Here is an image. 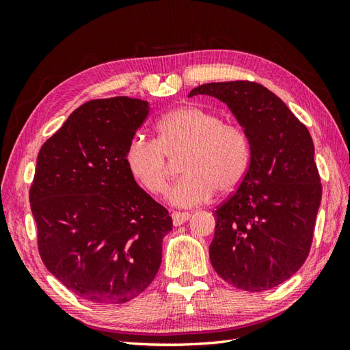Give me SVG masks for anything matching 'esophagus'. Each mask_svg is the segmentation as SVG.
Returning <instances> with one entry per match:
<instances>
[{"mask_svg": "<svg viewBox=\"0 0 350 350\" xmlns=\"http://www.w3.org/2000/svg\"><path fill=\"white\" fill-rule=\"evenodd\" d=\"M191 217V213L188 212H173L171 213V219H173V224L177 226H182L183 222H187Z\"/></svg>", "mask_w": 350, "mask_h": 350, "instance_id": "34e87169", "label": "esophagus"}]
</instances>
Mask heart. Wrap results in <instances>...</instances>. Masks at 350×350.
Returning <instances> with one entry per match:
<instances>
[{
  "label": "heart",
  "instance_id": "obj_1",
  "mask_svg": "<svg viewBox=\"0 0 350 350\" xmlns=\"http://www.w3.org/2000/svg\"><path fill=\"white\" fill-rule=\"evenodd\" d=\"M182 179L167 192L168 204L194 207L215 191L232 192L250 165V143L245 132L221 116L197 107L171 111L156 124V139L133 138L126 147L129 174L153 196L162 194L170 180L168 159L179 158Z\"/></svg>",
  "mask_w": 350,
  "mask_h": 350
}]
</instances>
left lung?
<instances>
[{"label": "left lung", "instance_id": "obj_1", "mask_svg": "<svg viewBox=\"0 0 350 350\" xmlns=\"http://www.w3.org/2000/svg\"><path fill=\"white\" fill-rule=\"evenodd\" d=\"M224 102L250 143L239 188L215 211L209 247L213 269L247 292L288 280L313 241L322 185L308 129L277 94L250 81L209 83L189 96Z\"/></svg>", "mask_w": 350, "mask_h": 350}]
</instances>
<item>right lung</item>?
<instances>
[{
  "instance_id": "obj_1",
  "label": "right lung",
  "mask_w": 350,
  "mask_h": 350,
  "mask_svg": "<svg viewBox=\"0 0 350 350\" xmlns=\"http://www.w3.org/2000/svg\"><path fill=\"white\" fill-rule=\"evenodd\" d=\"M150 103L128 96L77 108L40 148L29 203L44 266L79 298L102 306L143 293L159 271L173 221L141 189L126 147Z\"/></svg>"
}]
</instances>
